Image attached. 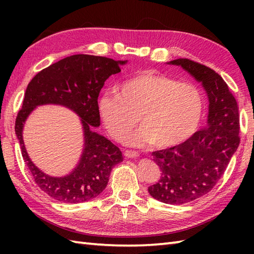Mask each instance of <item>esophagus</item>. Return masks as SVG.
<instances>
[{"instance_id": "obj_1", "label": "esophagus", "mask_w": 254, "mask_h": 254, "mask_svg": "<svg viewBox=\"0 0 254 254\" xmlns=\"http://www.w3.org/2000/svg\"><path fill=\"white\" fill-rule=\"evenodd\" d=\"M124 156H126L127 158H137L139 157V155L135 150H126L124 152Z\"/></svg>"}]
</instances>
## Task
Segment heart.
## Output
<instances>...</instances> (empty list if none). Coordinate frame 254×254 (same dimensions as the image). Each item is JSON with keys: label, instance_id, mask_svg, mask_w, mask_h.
<instances>
[{"label": "heart", "instance_id": "1", "mask_svg": "<svg viewBox=\"0 0 254 254\" xmlns=\"http://www.w3.org/2000/svg\"><path fill=\"white\" fill-rule=\"evenodd\" d=\"M98 109L107 132L116 141H123L133 131L139 117L144 127L127 137V144L143 146L155 142L167 148L187 142L196 132L204 97L191 83L145 72L124 80L117 95H102Z\"/></svg>", "mask_w": 254, "mask_h": 254}]
</instances>
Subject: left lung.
I'll return each mask as SVG.
<instances>
[{"mask_svg": "<svg viewBox=\"0 0 254 254\" xmlns=\"http://www.w3.org/2000/svg\"><path fill=\"white\" fill-rule=\"evenodd\" d=\"M170 63L181 65L201 82L209 100L206 127L185 143L152 154L161 176L148 188L149 194L163 203L180 205L216 186L239 146L240 123L236 98L218 73L190 59Z\"/></svg>", "mask_w": 254, "mask_h": 254, "instance_id": "left-lung-1", "label": "left lung"}]
</instances>
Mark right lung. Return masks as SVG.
I'll use <instances>...</instances> for the list:
<instances>
[{"instance_id":"obj_1","label":"right lung","mask_w":254,"mask_h":254,"mask_svg":"<svg viewBox=\"0 0 254 254\" xmlns=\"http://www.w3.org/2000/svg\"><path fill=\"white\" fill-rule=\"evenodd\" d=\"M106 57L75 55L42 69L27 86L23 106L15 121V132L26 166L37 186L52 198L63 203H83L98 196L109 181L113 167L123 161L120 148L93 131L99 127L98 96L106 79L120 73V64ZM63 104L82 118L85 144L80 164L73 173L55 178L40 172L26 155L22 127L26 117L39 104Z\"/></svg>"}]
</instances>
